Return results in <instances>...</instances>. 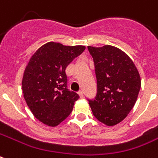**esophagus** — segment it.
Here are the masks:
<instances>
[{
	"label": "esophagus",
	"instance_id": "1",
	"mask_svg": "<svg viewBox=\"0 0 158 158\" xmlns=\"http://www.w3.org/2000/svg\"><path fill=\"white\" fill-rule=\"evenodd\" d=\"M78 94H79V97H80V98H83V97H84V93H83V91H82V90H79V92H78Z\"/></svg>",
	"mask_w": 158,
	"mask_h": 158
}]
</instances>
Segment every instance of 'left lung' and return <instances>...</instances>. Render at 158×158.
Listing matches in <instances>:
<instances>
[{
    "mask_svg": "<svg viewBox=\"0 0 158 158\" xmlns=\"http://www.w3.org/2000/svg\"><path fill=\"white\" fill-rule=\"evenodd\" d=\"M94 64L97 94L88 99L94 116L108 126L118 123L135 104L141 79L132 60L116 47L88 46Z\"/></svg>",
    "mask_w": 158,
    "mask_h": 158,
    "instance_id": "8db88e82",
    "label": "left lung"
}]
</instances>
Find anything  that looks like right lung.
<instances>
[{"label":"right lung","mask_w":158,"mask_h":158,"mask_svg":"<svg viewBox=\"0 0 158 158\" xmlns=\"http://www.w3.org/2000/svg\"><path fill=\"white\" fill-rule=\"evenodd\" d=\"M85 46H65L50 42L29 61L22 79L24 98L34 116L43 123L57 126L70 114L78 94L68 89L66 68Z\"/></svg>","instance_id":"obj_1"}]
</instances>
